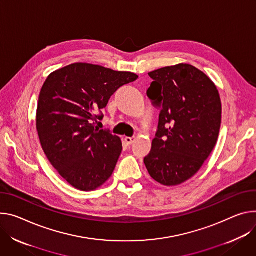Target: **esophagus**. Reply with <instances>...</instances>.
<instances>
[{
	"instance_id": "esophagus-1",
	"label": "esophagus",
	"mask_w": 256,
	"mask_h": 256,
	"mask_svg": "<svg viewBox=\"0 0 256 256\" xmlns=\"http://www.w3.org/2000/svg\"><path fill=\"white\" fill-rule=\"evenodd\" d=\"M134 141V138H130V136H126L124 138V142L126 143L128 146H130Z\"/></svg>"
}]
</instances>
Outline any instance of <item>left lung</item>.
<instances>
[{
  "mask_svg": "<svg viewBox=\"0 0 256 256\" xmlns=\"http://www.w3.org/2000/svg\"><path fill=\"white\" fill-rule=\"evenodd\" d=\"M147 96L160 108L158 130L144 164L164 186L188 180L212 152L220 128L222 102L212 80L190 64L148 74Z\"/></svg>",
  "mask_w": 256,
  "mask_h": 256,
  "instance_id": "obj_1",
  "label": "left lung"
}]
</instances>
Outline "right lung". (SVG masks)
<instances>
[{
  "label": "right lung",
  "mask_w": 256,
  "mask_h": 256,
  "mask_svg": "<svg viewBox=\"0 0 256 256\" xmlns=\"http://www.w3.org/2000/svg\"><path fill=\"white\" fill-rule=\"evenodd\" d=\"M138 78L74 63L52 72L42 84L36 109L40 142L51 164L76 189L96 190L111 176L122 144L95 122L103 118L102 110L114 92Z\"/></svg>",
  "instance_id": "1"
}]
</instances>
